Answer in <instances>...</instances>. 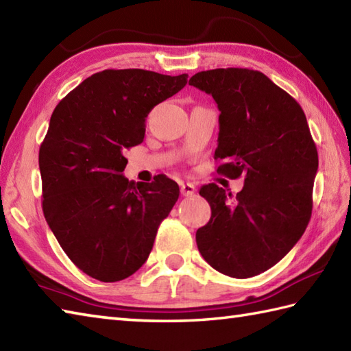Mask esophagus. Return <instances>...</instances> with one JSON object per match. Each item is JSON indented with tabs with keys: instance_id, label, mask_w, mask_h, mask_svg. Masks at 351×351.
I'll use <instances>...</instances> for the list:
<instances>
[{
	"instance_id": "esophagus-1",
	"label": "esophagus",
	"mask_w": 351,
	"mask_h": 351,
	"mask_svg": "<svg viewBox=\"0 0 351 351\" xmlns=\"http://www.w3.org/2000/svg\"><path fill=\"white\" fill-rule=\"evenodd\" d=\"M196 193V187L193 184L187 182V184H182L181 185V195L185 196V197H190Z\"/></svg>"
}]
</instances>
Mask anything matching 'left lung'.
<instances>
[{
	"label": "left lung",
	"mask_w": 351,
	"mask_h": 351,
	"mask_svg": "<svg viewBox=\"0 0 351 351\" xmlns=\"http://www.w3.org/2000/svg\"><path fill=\"white\" fill-rule=\"evenodd\" d=\"M189 84L220 110L217 173L244 176L235 197L214 182L200 189L211 219L197 229V249L217 271L252 278L278 264L308 226L317 146L299 102L263 72L202 71Z\"/></svg>",
	"instance_id": "1"
}]
</instances>
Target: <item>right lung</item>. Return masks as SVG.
I'll return each mask as SVG.
<instances>
[{"label": "right lung", "mask_w": 351, "mask_h": 351, "mask_svg": "<svg viewBox=\"0 0 351 351\" xmlns=\"http://www.w3.org/2000/svg\"><path fill=\"white\" fill-rule=\"evenodd\" d=\"M187 78L106 69L66 95L51 116L39 149L43 215L66 255L93 279L136 273L180 197L166 176L136 184L122 171L126 149L145 138L147 114Z\"/></svg>", "instance_id": "add662e5"}]
</instances>
